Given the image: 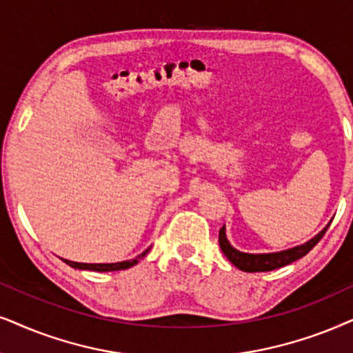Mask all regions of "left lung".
<instances>
[{"label": "left lung", "mask_w": 353, "mask_h": 353, "mask_svg": "<svg viewBox=\"0 0 353 353\" xmlns=\"http://www.w3.org/2000/svg\"><path fill=\"white\" fill-rule=\"evenodd\" d=\"M329 225L321 231L319 234H316L313 239H310L307 243L301 244V246H296L293 249H287V251L282 252H272V254H246V252H239L238 249H234L226 239V233H225V226L220 230V236H218V241H220V248L223 254L230 259V262L233 265L238 267L239 270L244 272H269V270H275L280 269V267L292 264V262L298 261L303 256H306L307 252L313 249L316 244L319 243L321 238L325 234Z\"/></svg>", "instance_id": "obj_1"}]
</instances>
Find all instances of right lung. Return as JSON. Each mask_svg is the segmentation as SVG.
Segmentation results:
<instances>
[{"mask_svg":"<svg viewBox=\"0 0 353 353\" xmlns=\"http://www.w3.org/2000/svg\"><path fill=\"white\" fill-rule=\"evenodd\" d=\"M150 249H146L143 254H140L137 259H133V261H123V262H115V264H79V262H71V261H63L68 264L70 267H73V269H81V270H94V272H110V270H123V269H130L135 264H138V261H140L141 257H145L146 254H148Z\"/></svg>","mask_w":353,"mask_h":353,"instance_id":"add662e5","label":"right lung"}]
</instances>
